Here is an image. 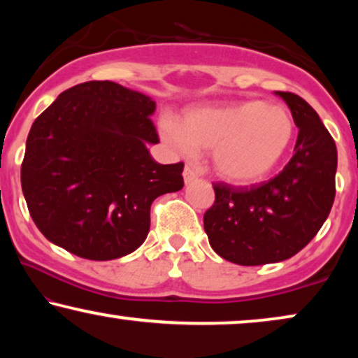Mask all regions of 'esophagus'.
I'll return each mask as SVG.
<instances>
[{
    "label": "esophagus",
    "mask_w": 358,
    "mask_h": 358,
    "mask_svg": "<svg viewBox=\"0 0 358 358\" xmlns=\"http://www.w3.org/2000/svg\"><path fill=\"white\" fill-rule=\"evenodd\" d=\"M184 180H185V184H189V182H192V180L197 178V173H195V169L192 168V166H185L184 168Z\"/></svg>",
    "instance_id": "obj_1"
}]
</instances>
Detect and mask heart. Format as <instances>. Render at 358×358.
Masks as SVG:
<instances>
[{"mask_svg": "<svg viewBox=\"0 0 358 358\" xmlns=\"http://www.w3.org/2000/svg\"><path fill=\"white\" fill-rule=\"evenodd\" d=\"M295 122L283 106L244 101L199 107L179 124L164 120L163 136L180 151L212 150L220 178L233 184H254L267 178L290 148Z\"/></svg>", "mask_w": 358, "mask_h": 358, "instance_id": "b5f03b06", "label": "heart"}]
</instances>
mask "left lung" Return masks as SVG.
Returning <instances> with one entry per match:
<instances>
[{
    "instance_id": "left-lung-1",
    "label": "left lung",
    "mask_w": 358,
    "mask_h": 358,
    "mask_svg": "<svg viewBox=\"0 0 358 358\" xmlns=\"http://www.w3.org/2000/svg\"><path fill=\"white\" fill-rule=\"evenodd\" d=\"M298 127L295 155L267 182H215L203 215L213 251L239 266L280 262L300 252L326 222L336 197L337 148L316 110L293 92L277 91Z\"/></svg>"
}]
</instances>
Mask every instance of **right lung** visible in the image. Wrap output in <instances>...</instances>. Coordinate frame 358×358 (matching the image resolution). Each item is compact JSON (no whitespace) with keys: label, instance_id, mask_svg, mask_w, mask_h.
<instances>
[{"label":"right lung","instance_id":"obj_1","mask_svg":"<svg viewBox=\"0 0 358 358\" xmlns=\"http://www.w3.org/2000/svg\"><path fill=\"white\" fill-rule=\"evenodd\" d=\"M156 102L112 81L63 91L29 131L21 185L48 241L90 261L135 251L150 207L184 187V163L159 164L146 150L159 136Z\"/></svg>","mask_w":358,"mask_h":358}]
</instances>
